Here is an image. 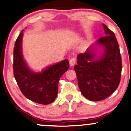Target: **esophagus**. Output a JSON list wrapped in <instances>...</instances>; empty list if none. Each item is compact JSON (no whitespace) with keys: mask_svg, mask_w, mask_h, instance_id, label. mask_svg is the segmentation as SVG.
<instances>
[{"mask_svg":"<svg viewBox=\"0 0 131 131\" xmlns=\"http://www.w3.org/2000/svg\"><path fill=\"white\" fill-rule=\"evenodd\" d=\"M75 63H76V58H71L70 60V66L73 67V66L74 65Z\"/></svg>","mask_w":131,"mask_h":131,"instance_id":"obj_1","label":"esophagus"}]
</instances>
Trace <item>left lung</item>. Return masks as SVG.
I'll list each match as a JSON object with an SVG mask.
<instances>
[{
  "mask_svg": "<svg viewBox=\"0 0 131 131\" xmlns=\"http://www.w3.org/2000/svg\"><path fill=\"white\" fill-rule=\"evenodd\" d=\"M105 36L100 37L84 53L77 56L74 69L78 86L84 97L91 101L107 98L116 91L120 82L122 61L115 34L103 24ZM97 46L103 52L97 57Z\"/></svg>",
  "mask_w": 131,
  "mask_h": 131,
  "instance_id": "left-lung-1",
  "label": "left lung"
}]
</instances>
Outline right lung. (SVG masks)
<instances>
[{
	"instance_id": "add662e5",
	"label": "right lung",
	"mask_w": 131,
	"mask_h": 131,
	"mask_svg": "<svg viewBox=\"0 0 131 131\" xmlns=\"http://www.w3.org/2000/svg\"><path fill=\"white\" fill-rule=\"evenodd\" d=\"M24 29L15 42L13 51V73L23 94L31 101L42 105L52 103L56 99L60 78L68 70V60L47 67L39 73L29 69L22 53Z\"/></svg>"
}]
</instances>
